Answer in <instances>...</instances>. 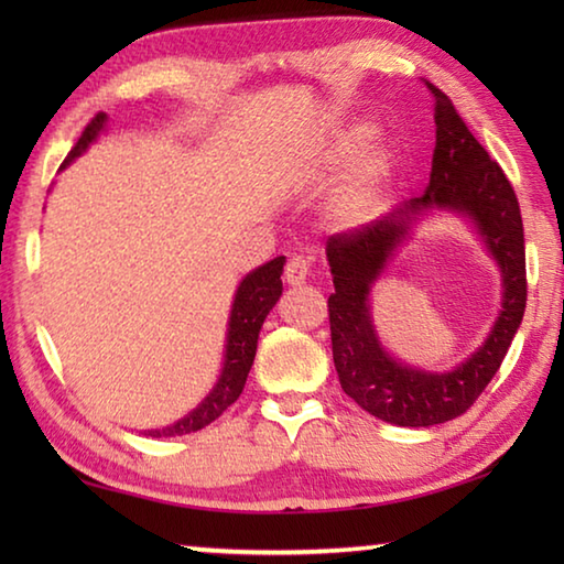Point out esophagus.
I'll return each mask as SVG.
<instances>
[{"instance_id": "obj_1", "label": "esophagus", "mask_w": 564, "mask_h": 564, "mask_svg": "<svg viewBox=\"0 0 564 564\" xmlns=\"http://www.w3.org/2000/svg\"><path fill=\"white\" fill-rule=\"evenodd\" d=\"M308 271H311V263L301 259V256H295L289 263H285V271H283V279L289 285H303L308 281Z\"/></svg>"}]
</instances>
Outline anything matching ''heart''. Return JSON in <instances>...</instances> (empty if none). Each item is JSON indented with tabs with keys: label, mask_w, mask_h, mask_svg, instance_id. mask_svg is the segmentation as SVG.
<instances>
[{
	"label": "heart",
	"mask_w": 564,
	"mask_h": 564,
	"mask_svg": "<svg viewBox=\"0 0 564 564\" xmlns=\"http://www.w3.org/2000/svg\"><path fill=\"white\" fill-rule=\"evenodd\" d=\"M370 139V123H348L330 133L303 169V186L311 191L328 188L347 176L328 202V221L340 231H358L373 224L393 188L400 166L398 149L393 144L368 147Z\"/></svg>",
	"instance_id": "b5f03b06"
}]
</instances>
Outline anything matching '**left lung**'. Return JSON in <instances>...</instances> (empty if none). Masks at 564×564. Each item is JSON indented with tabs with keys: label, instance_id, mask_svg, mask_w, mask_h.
<instances>
[{
	"label": "left lung",
	"instance_id": "1",
	"mask_svg": "<svg viewBox=\"0 0 564 564\" xmlns=\"http://www.w3.org/2000/svg\"><path fill=\"white\" fill-rule=\"evenodd\" d=\"M435 99V151L425 194L366 228L328 238L326 256L336 293L328 299L333 362L340 388L366 413L403 427H431L463 415L492 376L518 333L528 279L518 196L502 169L488 156L445 94ZM451 210L467 217L503 275V305L489 338L470 359L433 375L389 356L377 338L369 291L409 237L420 215Z\"/></svg>",
	"mask_w": 564,
	"mask_h": 564
}]
</instances>
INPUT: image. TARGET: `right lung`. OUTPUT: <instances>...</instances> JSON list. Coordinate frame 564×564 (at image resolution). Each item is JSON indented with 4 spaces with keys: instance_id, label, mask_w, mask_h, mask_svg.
Here are the masks:
<instances>
[{
    "instance_id": "right-lung-1",
    "label": "right lung",
    "mask_w": 564,
    "mask_h": 564,
    "mask_svg": "<svg viewBox=\"0 0 564 564\" xmlns=\"http://www.w3.org/2000/svg\"><path fill=\"white\" fill-rule=\"evenodd\" d=\"M107 119H109L107 113L99 111L97 117L87 123V129L82 131V137L69 151V156L64 159L62 169L69 166L74 159H79L84 151L99 139V133L107 129ZM283 263H285V256H279V259H273L269 263L259 265L256 271L246 273V279L238 283L234 305H231V316H228L224 368L212 393L191 410L188 415L176 420L174 425L156 427V431H144L147 435L176 437V435L196 433L208 423H214V420L221 415L228 405L236 403L246 386L248 370L253 366L256 346H259V333H261L263 321L273 311V305L279 303L283 293V283H281Z\"/></svg>"
}]
</instances>
